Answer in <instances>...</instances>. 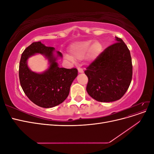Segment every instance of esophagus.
<instances>
[{
  "label": "esophagus",
  "instance_id": "esophagus-1",
  "mask_svg": "<svg viewBox=\"0 0 154 154\" xmlns=\"http://www.w3.org/2000/svg\"><path fill=\"white\" fill-rule=\"evenodd\" d=\"M78 72H80V73H83V70L80 67L78 68Z\"/></svg>",
  "mask_w": 154,
  "mask_h": 154
}]
</instances>
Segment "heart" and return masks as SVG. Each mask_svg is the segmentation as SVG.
<instances>
[{
	"mask_svg": "<svg viewBox=\"0 0 154 154\" xmlns=\"http://www.w3.org/2000/svg\"><path fill=\"white\" fill-rule=\"evenodd\" d=\"M102 49V45L99 42H95L92 44L91 40L81 42L71 46L70 56L67 55L66 57L71 61H78L86 57L88 61H92L101 54Z\"/></svg>",
	"mask_w": 154,
	"mask_h": 154,
	"instance_id": "1",
	"label": "heart"
}]
</instances>
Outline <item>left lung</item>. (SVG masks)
<instances>
[{
    "label": "left lung",
    "mask_w": 154,
    "mask_h": 154,
    "mask_svg": "<svg viewBox=\"0 0 154 154\" xmlns=\"http://www.w3.org/2000/svg\"><path fill=\"white\" fill-rule=\"evenodd\" d=\"M106 48L85 71L87 92L100 102H112L123 96L132 78L130 53L122 38Z\"/></svg>",
    "instance_id": "obj_1"
}]
</instances>
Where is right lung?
Masks as SVG:
<instances>
[{
	"label": "right lung",
	"instance_id": "1",
	"mask_svg": "<svg viewBox=\"0 0 154 154\" xmlns=\"http://www.w3.org/2000/svg\"><path fill=\"white\" fill-rule=\"evenodd\" d=\"M54 48L45 46L41 42L32 43L22 53L19 63L20 85L27 97L35 104L43 108H51L66 100L73 80L78 76L76 68H60L54 55ZM36 53L44 54L49 60L50 66L43 73L31 72L26 60ZM57 57L62 54L57 51Z\"/></svg>",
	"mask_w": 154,
	"mask_h": 154
}]
</instances>
